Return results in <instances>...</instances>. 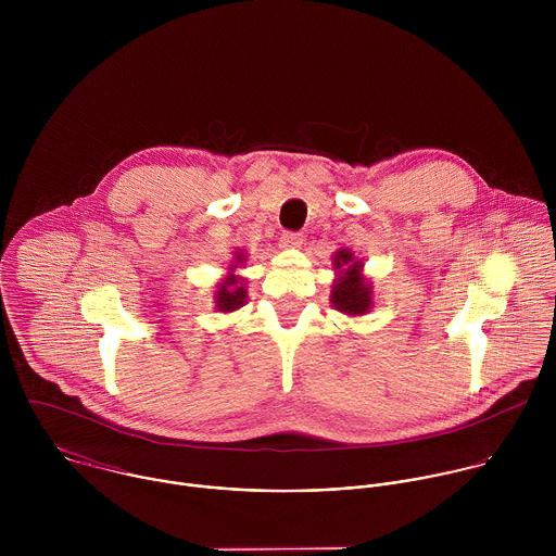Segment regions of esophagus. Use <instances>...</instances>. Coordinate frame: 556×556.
<instances>
[{"label": "esophagus", "mask_w": 556, "mask_h": 556, "mask_svg": "<svg viewBox=\"0 0 556 556\" xmlns=\"http://www.w3.org/2000/svg\"><path fill=\"white\" fill-rule=\"evenodd\" d=\"M302 241H304V236H302V233H295V231H285L282 238H280V243H282L285 248H300Z\"/></svg>", "instance_id": "1"}]
</instances>
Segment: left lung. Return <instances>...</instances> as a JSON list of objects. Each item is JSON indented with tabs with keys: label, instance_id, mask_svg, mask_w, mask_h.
Wrapping results in <instances>:
<instances>
[{
	"label": "left lung",
	"instance_id": "obj_1",
	"mask_svg": "<svg viewBox=\"0 0 556 556\" xmlns=\"http://www.w3.org/2000/svg\"><path fill=\"white\" fill-rule=\"evenodd\" d=\"M331 263L338 274L331 285V306L351 317L366 315L372 308V285L362 274L364 263L349 248H340Z\"/></svg>",
	"mask_w": 556,
	"mask_h": 556
}]
</instances>
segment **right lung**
Instances as JSON below:
<instances>
[{"mask_svg":"<svg viewBox=\"0 0 556 556\" xmlns=\"http://www.w3.org/2000/svg\"><path fill=\"white\" fill-rule=\"evenodd\" d=\"M243 261H245V256H243L241 250H238V252H236V261H231L233 265L229 267L231 274L218 285V291L214 293L216 308H218L220 313H233V311L241 308V306L245 304V300H248V291H245V287H243V278H239V276L233 274V269H238Z\"/></svg>","mask_w":556,"mask_h":556,"instance_id":"1","label":"right lung"}]
</instances>
